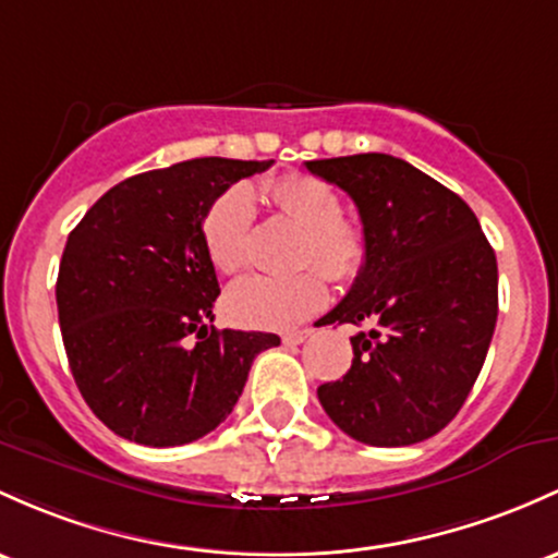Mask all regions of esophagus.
<instances>
[{
	"label": "esophagus",
	"instance_id": "34e87169",
	"mask_svg": "<svg viewBox=\"0 0 558 558\" xmlns=\"http://www.w3.org/2000/svg\"><path fill=\"white\" fill-rule=\"evenodd\" d=\"M310 336H312L310 328H304V330H289V333H283V344H286V347H296V344H302V341H307Z\"/></svg>",
	"mask_w": 558,
	"mask_h": 558
}]
</instances>
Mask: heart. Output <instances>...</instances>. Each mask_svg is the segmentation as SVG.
I'll return each instance as SVG.
<instances>
[{"label":"heart","instance_id":"1","mask_svg":"<svg viewBox=\"0 0 558 558\" xmlns=\"http://www.w3.org/2000/svg\"><path fill=\"white\" fill-rule=\"evenodd\" d=\"M265 193L275 209L304 230L299 265L320 267L328 278L341 283L363 272L368 238L363 225L341 217L339 193L326 180L286 174L267 182ZM254 217L256 206L248 187L232 185L214 198L201 225V235L219 272L230 275L246 265ZM323 272L304 269L289 278L248 275L228 291L225 312L232 323L246 328L283 330L296 326L326 304L328 286Z\"/></svg>","mask_w":558,"mask_h":558}]
</instances>
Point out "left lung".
Returning <instances> with one entry per match:
<instances>
[{
  "label": "left lung",
  "mask_w": 558,
  "mask_h": 558,
  "mask_svg": "<svg viewBox=\"0 0 558 558\" xmlns=\"http://www.w3.org/2000/svg\"><path fill=\"white\" fill-rule=\"evenodd\" d=\"M354 201L368 259L323 323H371L352 368L317 389L341 432L405 448L445 428L485 365L498 320V262L466 201L387 153L307 161Z\"/></svg>",
  "instance_id": "left-lung-1"
}]
</instances>
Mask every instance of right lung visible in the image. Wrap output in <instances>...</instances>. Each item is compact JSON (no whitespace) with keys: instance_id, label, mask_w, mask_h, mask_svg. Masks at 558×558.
Returning a JSON list of instances; mask_svg holds the SVG:
<instances>
[{"instance_id":"obj_1","label":"right lung","mask_w":558,"mask_h":558,"mask_svg":"<svg viewBox=\"0 0 558 558\" xmlns=\"http://www.w3.org/2000/svg\"><path fill=\"white\" fill-rule=\"evenodd\" d=\"M269 167L211 156L143 171L71 230L54 286L65 354L84 402L119 437L201 439L232 413L256 354L280 344L209 326L219 283L201 235L214 198Z\"/></svg>"}]
</instances>
